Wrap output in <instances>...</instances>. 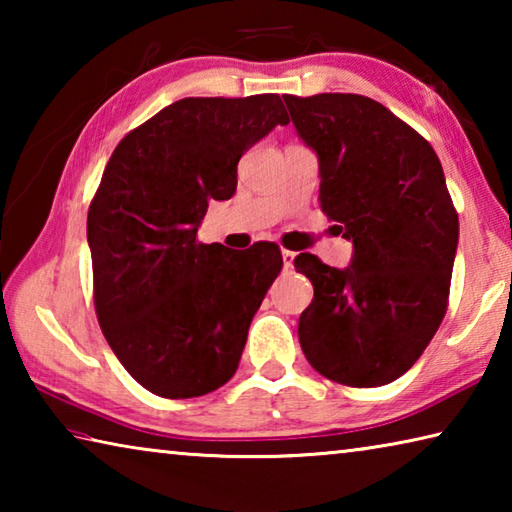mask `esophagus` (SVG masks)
<instances>
[{
    "mask_svg": "<svg viewBox=\"0 0 512 512\" xmlns=\"http://www.w3.org/2000/svg\"><path fill=\"white\" fill-rule=\"evenodd\" d=\"M293 259H296V253H291V250H282V264H284V271H289L293 266Z\"/></svg>",
    "mask_w": 512,
    "mask_h": 512,
    "instance_id": "1",
    "label": "esophagus"
}]
</instances>
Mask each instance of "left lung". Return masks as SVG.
Listing matches in <instances>:
<instances>
[{
	"label": "left lung",
	"mask_w": 512,
	"mask_h": 512,
	"mask_svg": "<svg viewBox=\"0 0 512 512\" xmlns=\"http://www.w3.org/2000/svg\"><path fill=\"white\" fill-rule=\"evenodd\" d=\"M318 155L320 207L352 241L350 266L296 257L314 284L298 339L320 375L354 388L391 384L443 323L458 214L431 144L361 94H284Z\"/></svg>",
	"instance_id": "1"
}]
</instances>
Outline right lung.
<instances>
[{
    "instance_id": "right-lung-1",
    "label": "right lung",
    "mask_w": 512,
    "mask_h": 512,
    "mask_svg": "<svg viewBox=\"0 0 512 512\" xmlns=\"http://www.w3.org/2000/svg\"><path fill=\"white\" fill-rule=\"evenodd\" d=\"M289 124L277 94L189 97L117 144L88 212L94 309L131 377L169 400L216 391L239 366L280 248L198 244L207 203L228 201L250 146Z\"/></svg>"
}]
</instances>
